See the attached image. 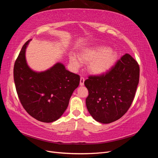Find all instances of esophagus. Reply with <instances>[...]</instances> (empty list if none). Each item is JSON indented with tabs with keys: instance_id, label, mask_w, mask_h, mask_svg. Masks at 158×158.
<instances>
[{
	"instance_id": "1",
	"label": "esophagus",
	"mask_w": 158,
	"mask_h": 158,
	"mask_svg": "<svg viewBox=\"0 0 158 158\" xmlns=\"http://www.w3.org/2000/svg\"><path fill=\"white\" fill-rule=\"evenodd\" d=\"M84 81H85L84 78L83 77V76H81L80 81V85H83L84 84Z\"/></svg>"
}]
</instances>
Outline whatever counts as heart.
<instances>
[{
    "label": "heart",
    "instance_id": "1",
    "mask_svg": "<svg viewBox=\"0 0 158 158\" xmlns=\"http://www.w3.org/2000/svg\"><path fill=\"white\" fill-rule=\"evenodd\" d=\"M117 52L108 47L101 46L88 48L80 52L78 57L75 55H70V64L78 68L81 63H88V69L94 74H101L111 69L115 63Z\"/></svg>",
    "mask_w": 158,
    "mask_h": 158
}]
</instances>
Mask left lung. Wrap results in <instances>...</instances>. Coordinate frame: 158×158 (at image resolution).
<instances>
[{
    "mask_svg": "<svg viewBox=\"0 0 158 158\" xmlns=\"http://www.w3.org/2000/svg\"><path fill=\"white\" fill-rule=\"evenodd\" d=\"M139 76V65L128 54L106 73L89 76L84 82L89 94L85 103L95 120L108 124L121 118L131 106Z\"/></svg>",
    "mask_w": 158,
    "mask_h": 158,
    "instance_id": "1",
    "label": "left lung"
}]
</instances>
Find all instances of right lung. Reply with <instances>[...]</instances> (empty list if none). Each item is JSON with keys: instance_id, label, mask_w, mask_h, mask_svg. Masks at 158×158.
I'll list each match as a JSON object with an SVG mask.
<instances>
[{"instance_id": "right-lung-1", "label": "right lung", "mask_w": 158, "mask_h": 158, "mask_svg": "<svg viewBox=\"0 0 158 158\" xmlns=\"http://www.w3.org/2000/svg\"><path fill=\"white\" fill-rule=\"evenodd\" d=\"M30 40L23 45L14 66V80L20 103L32 117L44 123L59 118L69 106L80 76L57 63L49 70L37 73L26 63L25 52Z\"/></svg>"}]
</instances>
